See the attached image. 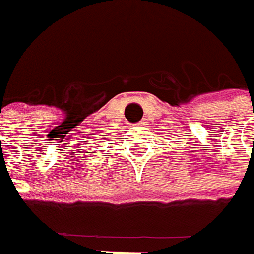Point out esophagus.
I'll return each instance as SVG.
<instances>
[{"label": "esophagus", "instance_id": "esophagus-1", "mask_svg": "<svg viewBox=\"0 0 254 254\" xmlns=\"http://www.w3.org/2000/svg\"><path fill=\"white\" fill-rule=\"evenodd\" d=\"M142 126H144V122H141V123H137V124H135V127H134V128H142ZM137 131H138V130H137Z\"/></svg>", "mask_w": 254, "mask_h": 254}]
</instances>
